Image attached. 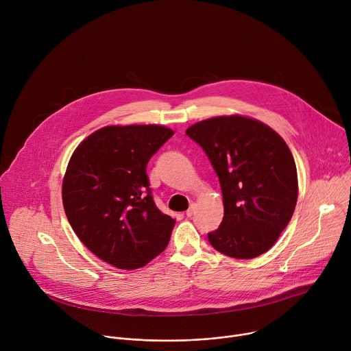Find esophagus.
<instances>
[{"label":"esophagus","mask_w":351,"mask_h":351,"mask_svg":"<svg viewBox=\"0 0 351 351\" xmlns=\"http://www.w3.org/2000/svg\"><path fill=\"white\" fill-rule=\"evenodd\" d=\"M194 213H195V206H194V204H191V206L189 207V210L186 211V217H187V218H190V217H193V214H194Z\"/></svg>","instance_id":"obj_1"}]
</instances>
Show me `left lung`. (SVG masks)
<instances>
[{
	"mask_svg": "<svg viewBox=\"0 0 351 351\" xmlns=\"http://www.w3.org/2000/svg\"><path fill=\"white\" fill-rule=\"evenodd\" d=\"M186 134L204 149L221 183L223 219L208 233L211 245L239 260L268 252L297 203V169L285 140L239 115L202 121Z\"/></svg>",
	"mask_w": 351,
	"mask_h": 351,
	"instance_id": "left-lung-1",
	"label": "left lung"
}]
</instances>
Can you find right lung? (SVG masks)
<instances>
[{
	"instance_id": "right-lung-1",
	"label": "right lung",
	"mask_w": 351,
	"mask_h": 351,
	"mask_svg": "<svg viewBox=\"0 0 351 351\" xmlns=\"http://www.w3.org/2000/svg\"><path fill=\"white\" fill-rule=\"evenodd\" d=\"M172 136L158 125L107 126L84 138L68 164L66 218L91 253L119 269L145 265L169 243L175 219L156 206L147 164Z\"/></svg>"
}]
</instances>
